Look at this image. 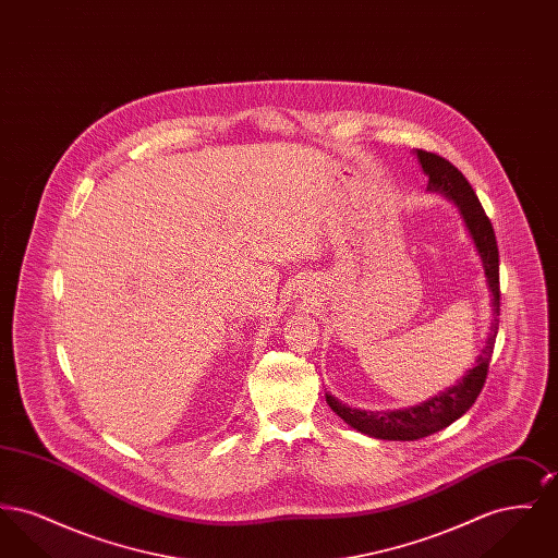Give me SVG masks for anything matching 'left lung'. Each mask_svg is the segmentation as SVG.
<instances>
[{"label": "left lung", "mask_w": 558, "mask_h": 558, "mask_svg": "<svg viewBox=\"0 0 558 558\" xmlns=\"http://www.w3.org/2000/svg\"><path fill=\"white\" fill-rule=\"evenodd\" d=\"M414 155L428 178L426 190L446 196L458 207L460 217L466 226V232L473 239V244L481 257V266L485 271L487 289L492 292V322H489V332L483 349L475 357V364L464 372V376L456 385H451L446 391H439L437 396L426 399L423 403L401 408V410L366 412V410L349 408L343 401L326 393V403L332 408L335 414H339L345 421L347 425L353 426L355 430L368 437L389 439V441L423 439L450 426L453 421H458L462 414L469 412V408L475 403V399L483 389L489 360L494 353L496 335H498V324H500L498 319L500 316V255H498V242H496L489 217L483 211L475 190L450 160L426 150H416Z\"/></svg>", "instance_id": "8db88e82"}]
</instances>
